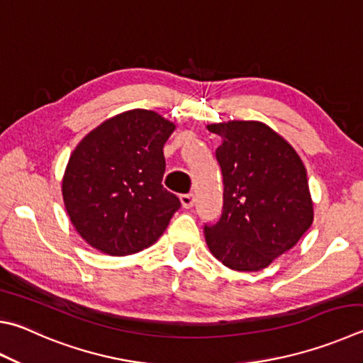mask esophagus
<instances>
[{
  "instance_id": "obj_1",
  "label": "esophagus",
  "mask_w": 363,
  "mask_h": 363,
  "mask_svg": "<svg viewBox=\"0 0 363 363\" xmlns=\"http://www.w3.org/2000/svg\"><path fill=\"white\" fill-rule=\"evenodd\" d=\"M195 203V195L194 194H187V195H182L181 196V204L184 209H190L194 206Z\"/></svg>"
}]
</instances>
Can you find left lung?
<instances>
[{
  "mask_svg": "<svg viewBox=\"0 0 363 363\" xmlns=\"http://www.w3.org/2000/svg\"><path fill=\"white\" fill-rule=\"evenodd\" d=\"M223 176V211L204 227L217 260L235 272H260L292 249L311 227L306 168L279 133L259 121L211 123Z\"/></svg>",
  "mask_w": 363,
  "mask_h": 363,
  "instance_id": "8db88e82",
  "label": "left lung"
}]
</instances>
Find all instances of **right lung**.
<instances>
[{
    "label": "right lung",
    "instance_id": "1",
    "mask_svg": "<svg viewBox=\"0 0 363 363\" xmlns=\"http://www.w3.org/2000/svg\"><path fill=\"white\" fill-rule=\"evenodd\" d=\"M176 123L155 111L131 109L85 135L62 179L76 232L103 254L122 257L152 246L181 208L162 186L163 146Z\"/></svg>",
    "mask_w": 363,
    "mask_h": 363
}]
</instances>
